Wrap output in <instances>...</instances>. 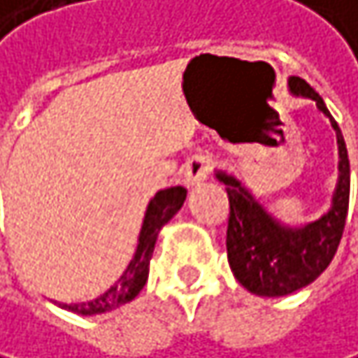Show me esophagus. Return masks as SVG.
I'll use <instances>...</instances> for the list:
<instances>
[{
  "label": "esophagus",
  "instance_id": "esophagus-1",
  "mask_svg": "<svg viewBox=\"0 0 358 358\" xmlns=\"http://www.w3.org/2000/svg\"><path fill=\"white\" fill-rule=\"evenodd\" d=\"M211 172V159L209 155H194L186 162L184 166V184L188 188L199 186L201 182H205Z\"/></svg>",
  "mask_w": 358,
  "mask_h": 358
}]
</instances>
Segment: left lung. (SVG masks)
<instances>
[{
    "mask_svg": "<svg viewBox=\"0 0 358 358\" xmlns=\"http://www.w3.org/2000/svg\"><path fill=\"white\" fill-rule=\"evenodd\" d=\"M289 92L295 98L313 100L336 131L338 180L328 211L309 223L289 225L266 211L242 180L225 170H215V178L225 184L229 196L227 260L231 273L244 289L258 297L291 295L322 275L338 250L348 213L350 164L341 129L309 83L291 78Z\"/></svg>",
    "mask_w": 358,
    "mask_h": 358,
    "instance_id": "obj_1",
    "label": "left lung"
}]
</instances>
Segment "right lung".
Listing matches in <instances>:
<instances>
[{"label":"right lung","instance_id":"1","mask_svg":"<svg viewBox=\"0 0 358 358\" xmlns=\"http://www.w3.org/2000/svg\"><path fill=\"white\" fill-rule=\"evenodd\" d=\"M184 201H186V188L182 186H172V188L155 192V196L149 201L145 209L135 254L131 262L127 264L124 273L118 276V280L92 301L59 303V308L80 313V315H98V313H108L113 309L122 308L124 303L133 301L139 295V291L145 287L147 276H149V260L153 256V248H155L162 227L182 209Z\"/></svg>","mask_w":358,"mask_h":358}]
</instances>
